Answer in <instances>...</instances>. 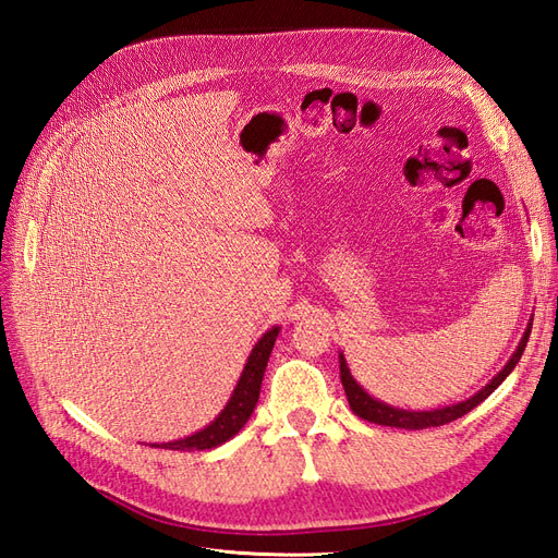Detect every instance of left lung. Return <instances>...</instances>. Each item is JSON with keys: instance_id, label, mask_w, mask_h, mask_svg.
<instances>
[{"instance_id": "1", "label": "left lung", "mask_w": 558, "mask_h": 558, "mask_svg": "<svg viewBox=\"0 0 558 558\" xmlns=\"http://www.w3.org/2000/svg\"><path fill=\"white\" fill-rule=\"evenodd\" d=\"M531 326H533V318L529 320L526 330H523V337L519 340V347L514 349V353L510 356V361L505 363V367L500 369V373L488 381L482 391H477L475 396H470L468 400H461L456 404H447V408H437V410H400V408H393V404H386L377 398L369 396L365 388L353 379L351 369L347 365V359L344 353H340V377H342V386H344V393H347V400H349V408L353 410V414L369 421V424H379V426H391V428H404V430H421V428H433V426H445L449 424V421H456L461 418L463 414H468L470 410H475L477 404L482 400H486L488 396H492L496 388L505 381V377H508L514 365L519 363L523 349H526V342H529V335H531Z\"/></svg>"}]
</instances>
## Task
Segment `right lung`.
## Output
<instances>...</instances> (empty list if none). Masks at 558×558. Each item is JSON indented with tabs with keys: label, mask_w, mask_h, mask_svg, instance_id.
Listing matches in <instances>:
<instances>
[{
	"label": "right lung",
	"mask_w": 558,
	"mask_h": 558,
	"mask_svg": "<svg viewBox=\"0 0 558 558\" xmlns=\"http://www.w3.org/2000/svg\"><path fill=\"white\" fill-rule=\"evenodd\" d=\"M279 330H281L279 326H272L256 342V347L251 349L248 361L242 369V377L238 379V386H234V391H232L230 400L226 402L221 414H218L209 426H205L189 437H183V440L162 442V445L156 442L150 447L172 449V451H205V449H214L218 445H223L230 440V437L238 435L246 426V421L251 418L253 410H256L265 367L269 361V353H272V347L277 342Z\"/></svg>",
	"instance_id": "right-lung-1"
}]
</instances>
